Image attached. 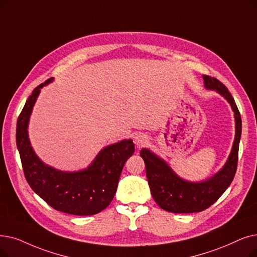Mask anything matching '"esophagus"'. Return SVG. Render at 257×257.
<instances>
[{"instance_id": "obj_1", "label": "esophagus", "mask_w": 257, "mask_h": 257, "mask_svg": "<svg viewBox=\"0 0 257 257\" xmlns=\"http://www.w3.org/2000/svg\"><path fill=\"white\" fill-rule=\"evenodd\" d=\"M148 142H149V140H148L147 136L142 135V133H140V135L136 136V138H135V143H136V145H137L138 147L145 146V145L148 144Z\"/></svg>"}]
</instances>
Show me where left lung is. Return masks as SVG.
Instances as JSON below:
<instances>
[{"label":"left lung","mask_w":257,"mask_h":257,"mask_svg":"<svg viewBox=\"0 0 257 257\" xmlns=\"http://www.w3.org/2000/svg\"><path fill=\"white\" fill-rule=\"evenodd\" d=\"M207 90H213L230 104L235 120V137L225 165L204 181L191 182L178 176L165 160L147 148L141 150L153 199L162 209L173 213H194L213 205L232 183L236 172L241 118L237 106L227 87L215 77L203 75Z\"/></svg>","instance_id":"left-lung-1"}]
</instances>
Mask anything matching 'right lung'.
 Wrapping results in <instances>:
<instances>
[{
	"mask_svg": "<svg viewBox=\"0 0 257 257\" xmlns=\"http://www.w3.org/2000/svg\"><path fill=\"white\" fill-rule=\"evenodd\" d=\"M52 81L53 77L32 91L18 118L16 138L24 174L32 190L53 209L72 215H93L113 199L122 167L135 153V144L129 139L108 145L79 171H62L44 163L31 146L28 126L41 89Z\"/></svg>",
	"mask_w": 257,
	"mask_h": 257,
	"instance_id": "right-lung-1",
	"label": "right lung"
}]
</instances>
